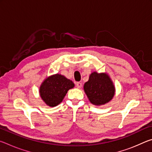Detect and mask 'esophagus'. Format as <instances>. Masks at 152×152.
<instances>
[{"mask_svg": "<svg viewBox=\"0 0 152 152\" xmlns=\"http://www.w3.org/2000/svg\"><path fill=\"white\" fill-rule=\"evenodd\" d=\"M76 87L78 88H80L82 86V84L81 82H77V83L76 84Z\"/></svg>", "mask_w": 152, "mask_h": 152, "instance_id": "obj_1", "label": "esophagus"}]
</instances>
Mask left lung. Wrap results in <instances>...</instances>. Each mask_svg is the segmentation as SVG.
<instances>
[{"instance_id":"left-lung-1","label":"left lung","mask_w":152,"mask_h":152,"mask_svg":"<svg viewBox=\"0 0 152 152\" xmlns=\"http://www.w3.org/2000/svg\"><path fill=\"white\" fill-rule=\"evenodd\" d=\"M84 90L89 101L94 105L109 102L115 94V86L106 74L92 73L84 85Z\"/></svg>"}]
</instances>
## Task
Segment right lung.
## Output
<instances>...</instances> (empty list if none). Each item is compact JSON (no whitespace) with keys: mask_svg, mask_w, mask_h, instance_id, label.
<instances>
[{"mask_svg":"<svg viewBox=\"0 0 152 152\" xmlns=\"http://www.w3.org/2000/svg\"><path fill=\"white\" fill-rule=\"evenodd\" d=\"M74 84L65 76L55 74L45 79L40 86V96L47 105L57 106L63 101L68 90L72 88Z\"/></svg>","mask_w":152,"mask_h":152,"instance_id":"obj_1","label":"right lung"}]
</instances>
